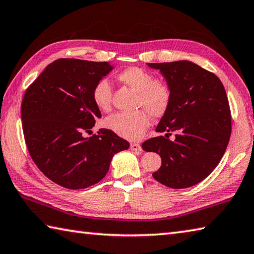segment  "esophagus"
<instances>
[{
	"label": "esophagus",
	"mask_w": 254,
	"mask_h": 254,
	"mask_svg": "<svg viewBox=\"0 0 254 254\" xmlns=\"http://www.w3.org/2000/svg\"><path fill=\"white\" fill-rule=\"evenodd\" d=\"M130 149L132 151H134V152H140L142 150V147H141V145L139 144V143H131Z\"/></svg>",
	"instance_id": "obj_1"
}]
</instances>
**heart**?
Listing matches in <instances>:
<instances>
[{
  "mask_svg": "<svg viewBox=\"0 0 254 254\" xmlns=\"http://www.w3.org/2000/svg\"><path fill=\"white\" fill-rule=\"evenodd\" d=\"M119 80L136 92L137 107L145 110L117 112L105 120V126L118 135L127 140H139L150 126V116L161 118L168 112L172 101V89L169 83L155 80L151 72L142 67L131 66L118 75ZM92 98L96 107L103 111L111 108L112 87L107 79L95 83Z\"/></svg>",
  "mask_w": 254,
  "mask_h": 254,
  "instance_id": "1",
  "label": "heart"
}]
</instances>
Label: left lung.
Masks as SVG:
<instances>
[{"mask_svg": "<svg viewBox=\"0 0 254 254\" xmlns=\"http://www.w3.org/2000/svg\"><path fill=\"white\" fill-rule=\"evenodd\" d=\"M160 70L172 89L171 105L156 127L164 135L146 140L162 165L153 178L165 187L186 189L204 180L222 159L231 135V112L222 82L190 61L146 63ZM176 133L174 140L168 139Z\"/></svg>", "mask_w": 254, "mask_h": 254, "instance_id": "8db88e82", "label": "left lung"}]
</instances>
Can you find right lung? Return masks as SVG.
I'll return each instance as SVG.
<instances>
[{
  "mask_svg": "<svg viewBox=\"0 0 254 254\" xmlns=\"http://www.w3.org/2000/svg\"><path fill=\"white\" fill-rule=\"evenodd\" d=\"M113 68L109 62L59 59L25 92L21 119L27 150L40 171L63 188L98 183L114 154L130 146L108 128L84 137L101 118L92 91Z\"/></svg>",
  "mask_w": 254,
  "mask_h": 254,
  "instance_id": "obj_1",
  "label": "right lung"
}]
</instances>
